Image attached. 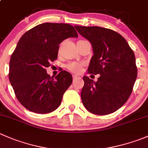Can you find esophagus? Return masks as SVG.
<instances>
[{"mask_svg":"<svg viewBox=\"0 0 148 148\" xmlns=\"http://www.w3.org/2000/svg\"><path fill=\"white\" fill-rule=\"evenodd\" d=\"M73 79H74V80H75V79H81V77H79V76L77 75H73Z\"/></svg>","mask_w":148,"mask_h":148,"instance_id":"esophagus-1","label":"esophagus"}]
</instances>
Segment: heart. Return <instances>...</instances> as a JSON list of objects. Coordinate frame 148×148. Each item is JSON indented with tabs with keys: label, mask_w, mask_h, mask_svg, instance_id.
I'll return each instance as SVG.
<instances>
[{
	"label": "heart",
	"mask_w": 148,
	"mask_h": 148,
	"mask_svg": "<svg viewBox=\"0 0 148 148\" xmlns=\"http://www.w3.org/2000/svg\"><path fill=\"white\" fill-rule=\"evenodd\" d=\"M66 68L68 69L69 71H71V72L74 73H79L82 71V64L79 63H75V62H73V63L69 64L66 66Z\"/></svg>",
	"instance_id": "1"
}]
</instances>
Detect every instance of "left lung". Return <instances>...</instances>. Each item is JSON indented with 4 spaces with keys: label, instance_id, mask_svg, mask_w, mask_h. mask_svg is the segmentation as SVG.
Instances as JSON below:
<instances>
[{
    "label": "left lung",
    "instance_id": "8db88e82",
    "mask_svg": "<svg viewBox=\"0 0 148 148\" xmlns=\"http://www.w3.org/2000/svg\"><path fill=\"white\" fill-rule=\"evenodd\" d=\"M91 43L93 50L89 74H99L97 82L84 76L81 97L85 108L105 115L120 109L129 98L138 75L133 51L118 33L98 26H74Z\"/></svg>",
    "mask_w": 148,
    "mask_h": 148
}]
</instances>
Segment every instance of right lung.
<instances>
[{
	"label": "right lung",
	"mask_w": 148,
	"mask_h": 148,
	"mask_svg": "<svg viewBox=\"0 0 148 148\" xmlns=\"http://www.w3.org/2000/svg\"><path fill=\"white\" fill-rule=\"evenodd\" d=\"M70 37H78L71 25L44 23L26 31L18 42L8 77L18 100L29 111L46 114L61 104L72 76L62 71L53 78L46 68L57 59L59 44Z\"/></svg>",
	"instance_id": "add662e5"
}]
</instances>
